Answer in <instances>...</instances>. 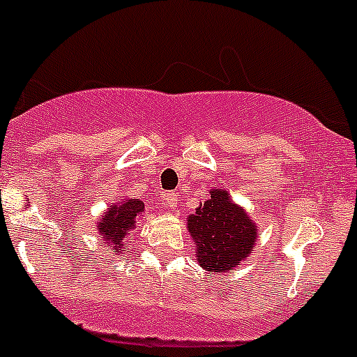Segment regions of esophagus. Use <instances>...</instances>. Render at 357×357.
Instances as JSON below:
<instances>
[{
	"instance_id": "esophagus-1",
	"label": "esophagus",
	"mask_w": 357,
	"mask_h": 357,
	"mask_svg": "<svg viewBox=\"0 0 357 357\" xmlns=\"http://www.w3.org/2000/svg\"><path fill=\"white\" fill-rule=\"evenodd\" d=\"M165 204H167V208L171 209V211H174V209H178V199L179 195L174 194V192H169V194H165Z\"/></svg>"
}]
</instances>
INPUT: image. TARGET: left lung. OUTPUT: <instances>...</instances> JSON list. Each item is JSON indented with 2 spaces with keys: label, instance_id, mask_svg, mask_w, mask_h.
Instances as JSON below:
<instances>
[{
  "label": "left lung",
  "instance_id": "1",
  "mask_svg": "<svg viewBox=\"0 0 357 357\" xmlns=\"http://www.w3.org/2000/svg\"><path fill=\"white\" fill-rule=\"evenodd\" d=\"M199 266L224 273L245 261L257 241V227L225 190H209V199L186 218Z\"/></svg>",
  "mask_w": 357,
  "mask_h": 357
}]
</instances>
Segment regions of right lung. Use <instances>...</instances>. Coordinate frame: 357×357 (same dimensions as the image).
<instances>
[{"label":"right lung","mask_w":357,"mask_h":357,"mask_svg":"<svg viewBox=\"0 0 357 357\" xmlns=\"http://www.w3.org/2000/svg\"><path fill=\"white\" fill-rule=\"evenodd\" d=\"M144 211V202L139 199H125L121 202L109 206L107 213H103L96 222L98 234L102 236L103 241H107L109 246L114 250L125 248V241L130 236L132 229H135L137 216Z\"/></svg>","instance_id":"right-lung-1"}]
</instances>
